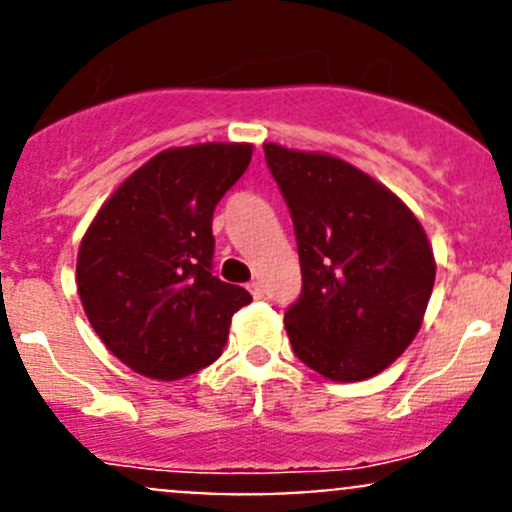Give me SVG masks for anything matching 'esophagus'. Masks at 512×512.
I'll use <instances>...</instances> for the list:
<instances>
[{"label":"esophagus","instance_id":"esophagus-1","mask_svg":"<svg viewBox=\"0 0 512 512\" xmlns=\"http://www.w3.org/2000/svg\"><path fill=\"white\" fill-rule=\"evenodd\" d=\"M247 289H250V294H252V297H255V299L265 297V285H262L260 280H252L250 285H247Z\"/></svg>","mask_w":512,"mask_h":512}]
</instances>
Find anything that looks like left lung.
Listing matches in <instances>:
<instances>
[{
	"instance_id": "8db88e82",
	"label": "left lung",
	"mask_w": 512,
	"mask_h": 512,
	"mask_svg": "<svg viewBox=\"0 0 512 512\" xmlns=\"http://www.w3.org/2000/svg\"><path fill=\"white\" fill-rule=\"evenodd\" d=\"M265 158L302 267L285 314L294 354L324 379H369L421 329L436 280L431 242L404 200L347 160L277 143H265Z\"/></svg>"
}]
</instances>
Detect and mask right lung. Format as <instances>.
<instances>
[{
  "label": "right lung",
  "instance_id": "right-lung-1",
  "mask_svg": "<svg viewBox=\"0 0 512 512\" xmlns=\"http://www.w3.org/2000/svg\"><path fill=\"white\" fill-rule=\"evenodd\" d=\"M252 158L250 143L168 148L101 205L76 260V285L108 352L148 379L213 364L250 292L213 277V213Z\"/></svg>",
  "mask_w": 512,
  "mask_h": 512
}]
</instances>
